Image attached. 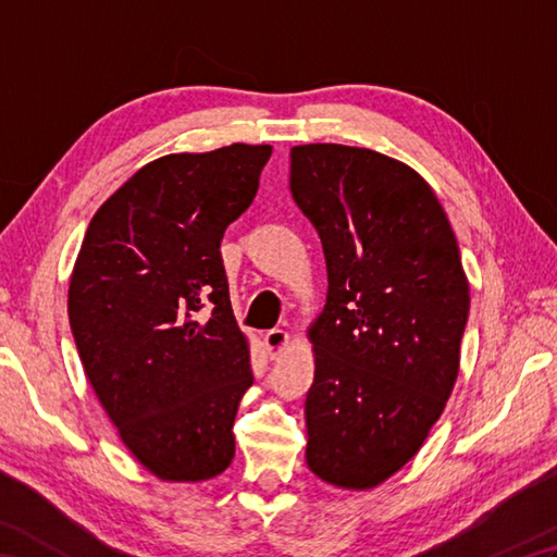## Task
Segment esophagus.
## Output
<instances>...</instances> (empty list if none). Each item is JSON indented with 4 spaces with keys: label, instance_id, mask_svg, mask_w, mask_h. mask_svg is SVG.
Here are the masks:
<instances>
[{
    "label": "esophagus",
    "instance_id": "esophagus-1",
    "mask_svg": "<svg viewBox=\"0 0 557 557\" xmlns=\"http://www.w3.org/2000/svg\"><path fill=\"white\" fill-rule=\"evenodd\" d=\"M263 345L268 349L270 359H280L289 347V335L285 333V330H268V333L263 335Z\"/></svg>",
    "mask_w": 557,
    "mask_h": 557
}]
</instances>
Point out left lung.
<instances>
[{"instance_id":"left-lung-1","label":"left lung","mask_w":557,"mask_h":557,"mask_svg":"<svg viewBox=\"0 0 557 557\" xmlns=\"http://www.w3.org/2000/svg\"><path fill=\"white\" fill-rule=\"evenodd\" d=\"M289 158L327 268L309 327L306 465L330 486L371 491L419 453L453 395L469 282L441 200L409 164L339 144Z\"/></svg>"}]
</instances>
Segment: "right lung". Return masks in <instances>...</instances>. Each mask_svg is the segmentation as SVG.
Masks as SVG:
<instances>
[{"label": "right lung", "instance_id": "1", "mask_svg": "<svg viewBox=\"0 0 557 557\" xmlns=\"http://www.w3.org/2000/svg\"><path fill=\"white\" fill-rule=\"evenodd\" d=\"M270 146L148 162L104 200L69 282V323L122 443L160 481L196 483L234 459L253 385L220 242L251 206Z\"/></svg>", "mask_w": 557, "mask_h": 557}]
</instances>
